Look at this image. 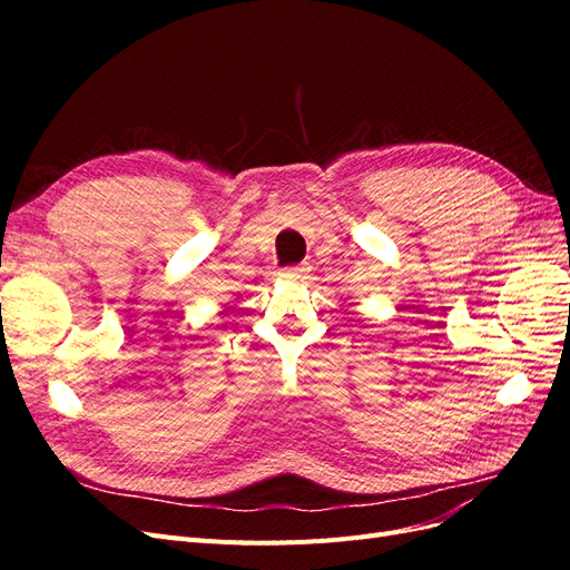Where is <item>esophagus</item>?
I'll return each instance as SVG.
<instances>
[{"instance_id":"obj_1","label":"esophagus","mask_w":570,"mask_h":570,"mask_svg":"<svg viewBox=\"0 0 570 570\" xmlns=\"http://www.w3.org/2000/svg\"><path fill=\"white\" fill-rule=\"evenodd\" d=\"M306 273H308V266L306 264H299V266H289V268H283V278H287V281H299V278H306Z\"/></svg>"}]
</instances>
